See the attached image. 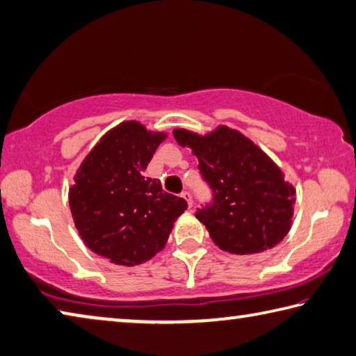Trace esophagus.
I'll list each match as a JSON object with an SVG mask.
<instances>
[{
  "instance_id": "esophagus-1",
  "label": "esophagus",
  "mask_w": 356,
  "mask_h": 356,
  "mask_svg": "<svg viewBox=\"0 0 356 356\" xmlns=\"http://www.w3.org/2000/svg\"><path fill=\"white\" fill-rule=\"evenodd\" d=\"M181 197H183V199H184L186 202H188V208L191 209V208H192V197H191V194H189V192H188V191H184V192H181Z\"/></svg>"
}]
</instances>
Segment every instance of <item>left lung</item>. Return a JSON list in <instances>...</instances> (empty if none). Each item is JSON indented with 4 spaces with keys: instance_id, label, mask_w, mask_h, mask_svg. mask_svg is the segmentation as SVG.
Instances as JSON below:
<instances>
[{
    "instance_id": "1",
    "label": "left lung",
    "mask_w": 356,
    "mask_h": 356,
    "mask_svg": "<svg viewBox=\"0 0 356 356\" xmlns=\"http://www.w3.org/2000/svg\"><path fill=\"white\" fill-rule=\"evenodd\" d=\"M173 136L197 156L202 177L213 189V203L195 216L219 249L248 255L284 240L292 227L295 188L265 151L227 126L205 136L175 129Z\"/></svg>"
}]
</instances>
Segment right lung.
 I'll return each mask as SVG.
<instances>
[{"label":"right lung","mask_w":356,"mask_h":356,"mask_svg":"<svg viewBox=\"0 0 356 356\" xmlns=\"http://www.w3.org/2000/svg\"><path fill=\"white\" fill-rule=\"evenodd\" d=\"M165 132L123 121L95 145L69 189L75 229L92 252L134 266L164 249L188 203L143 177Z\"/></svg>","instance_id":"right-lung-1"}]
</instances>
